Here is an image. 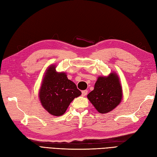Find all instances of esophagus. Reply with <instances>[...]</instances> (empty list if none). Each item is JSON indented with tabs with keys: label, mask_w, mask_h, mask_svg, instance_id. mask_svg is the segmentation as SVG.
I'll return each instance as SVG.
<instances>
[{
	"label": "esophagus",
	"mask_w": 157,
	"mask_h": 157,
	"mask_svg": "<svg viewBox=\"0 0 157 157\" xmlns=\"http://www.w3.org/2000/svg\"><path fill=\"white\" fill-rule=\"evenodd\" d=\"M87 93H88V90H82V95L83 97H85V96L87 95Z\"/></svg>",
	"instance_id": "1"
}]
</instances>
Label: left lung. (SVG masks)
Instances as JSON below:
<instances>
[{
	"mask_svg": "<svg viewBox=\"0 0 157 157\" xmlns=\"http://www.w3.org/2000/svg\"><path fill=\"white\" fill-rule=\"evenodd\" d=\"M87 97L99 113H105L113 110L122 99V90L118 76L114 72L107 77L99 76L93 90L88 94Z\"/></svg>",
	"mask_w": 157,
	"mask_h": 157,
	"instance_id": "8db88e82",
	"label": "left lung"
}]
</instances>
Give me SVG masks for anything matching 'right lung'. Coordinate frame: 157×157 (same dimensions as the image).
<instances>
[{
  "label": "right lung",
  "mask_w": 157,
  "mask_h": 157,
  "mask_svg": "<svg viewBox=\"0 0 157 157\" xmlns=\"http://www.w3.org/2000/svg\"><path fill=\"white\" fill-rule=\"evenodd\" d=\"M55 66L48 69L40 90V99L42 106L55 116L63 115L70 103L81 92L66 73L57 72Z\"/></svg>",
  "instance_id": "obj_1"
}]
</instances>
